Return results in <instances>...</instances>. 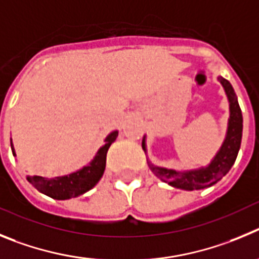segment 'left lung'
<instances>
[{"label": "left lung", "instance_id": "1", "mask_svg": "<svg viewBox=\"0 0 259 259\" xmlns=\"http://www.w3.org/2000/svg\"><path fill=\"white\" fill-rule=\"evenodd\" d=\"M218 81L222 83L226 95H227L228 103H230V118H228L225 141L210 164L199 167V169L179 171V170L156 166L148 161V166L152 170V173L161 181L166 182L167 185L186 191L208 188L221 181L235 164L240 144H241V137H243V115H241L237 97L231 83L223 77H218ZM142 148L146 152V135L142 141Z\"/></svg>", "mask_w": 259, "mask_h": 259}]
</instances>
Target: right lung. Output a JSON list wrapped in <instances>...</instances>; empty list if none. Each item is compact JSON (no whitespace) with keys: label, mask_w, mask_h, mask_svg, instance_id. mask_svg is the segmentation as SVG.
<instances>
[{"label":"right lung","mask_w":259,"mask_h":259,"mask_svg":"<svg viewBox=\"0 0 259 259\" xmlns=\"http://www.w3.org/2000/svg\"><path fill=\"white\" fill-rule=\"evenodd\" d=\"M118 132L113 130L109 133L104 139V146L98 150L97 155L94 156L89 164L83 166L82 169L73 171L71 174L62 177H54V178H46V177H27L28 182L34 186V188L39 192L45 193L48 196L55 200H68L72 197H77L82 193L88 192L97 185L99 179L102 178L106 169V158L109 146L116 141ZM11 151L15 155L13 142H11Z\"/></svg>","instance_id":"add662e5"}]
</instances>
